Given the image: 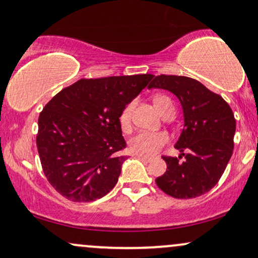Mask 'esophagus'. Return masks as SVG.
Returning a JSON list of instances; mask_svg holds the SVG:
<instances>
[{
    "label": "esophagus",
    "instance_id": "esophagus-1",
    "mask_svg": "<svg viewBox=\"0 0 258 258\" xmlns=\"http://www.w3.org/2000/svg\"><path fill=\"white\" fill-rule=\"evenodd\" d=\"M137 157H138L139 159H142V161H144V162H146V163L151 162V158H150V157H148V156H142V155H138V156H137Z\"/></svg>",
    "mask_w": 258,
    "mask_h": 258
}]
</instances>
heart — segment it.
Here are the masks:
<instances>
[{
    "label": "heart",
    "mask_w": 258,
    "mask_h": 258,
    "mask_svg": "<svg viewBox=\"0 0 258 258\" xmlns=\"http://www.w3.org/2000/svg\"><path fill=\"white\" fill-rule=\"evenodd\" d=\"M153 102L159 112L167 103H172L171 100L165 95H156L153 97ZM133 108H135V102H130L120 113L119 123L123 132H128L131 130ZM169 136L163 131H142L130 140V149L137 155L153 156L167 144Z\"/></svg>",
    "instance_id": "b5f03b06"
}]
</instances>
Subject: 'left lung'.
Instances as JSON below:
<instances>
[{
	"label": "left lung",
	"mask_w": 258,
	"mask_h": 258,
	"mask_svg": "<svg viewBox=\"0 0 258 258\" xmlns=\"http://www.w3.org/2000/svg\"><path fill=\"white\" fill-rule=\"evenodd\" d=\"M149 89L169 90L180 100L184 125L175 148L177 157H164L167 171L156 178L165 194L193 199L218 183L233 152L236 119L229 103L204 84L185 76L161 75ZM185 161L181 162V156Z\"/></svg>",
	"instance_id": "left-lung-1"
}]
</instances>
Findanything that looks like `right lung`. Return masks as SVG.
Segmentation results:
<instances>
[{
    "mask_svg": "<svg viewBox=\"0 0 258 258\" xmlns=\"http://www.w3.org/2000/svg\"><path fill=\"white\" fill-rule=\"evenodd\" d=\"M153 75L80 80L44 107L38 120L37 148L47 181L75 202L108 194L126 156L119 115Z\"/></svg>",
    "mask_w": 258,
    "mask_h": 258,
    "instance_id": "add662e5",
    "label": "right lung"
}]
</instances>
